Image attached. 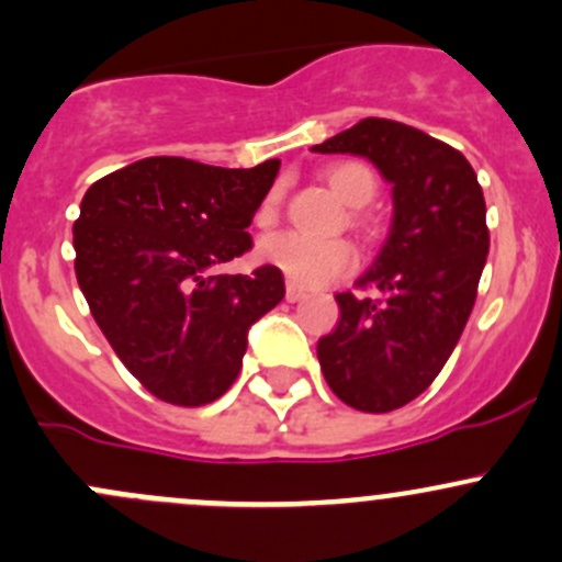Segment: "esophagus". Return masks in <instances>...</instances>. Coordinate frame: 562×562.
Instances as JSON below:
<instances>
[{
	"label": "esophagus",
	"instance_id": "esophagus-1",
	"mask_svg": "<svg viewBox=\"0 0 562 562\" xmlns=\"http://www.w3.org/2000/svg\"><path fill=\"white\" fill-rule=\"evenodd\" d=\"M285 299H288V302H302V299H307V291H304V288H299V285H293V282H288Z\"/></svg>",
	"mask_w": 562,
	"mask_h": 562
}]
</instances>
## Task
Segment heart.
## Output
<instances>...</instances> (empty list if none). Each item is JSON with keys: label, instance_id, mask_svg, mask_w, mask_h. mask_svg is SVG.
<instances>
[{"label": "heart", "instance_id": "1", "mask_svg": "<svg viewBox=\"0 0 562 562\" xmlns=\"http://www.w3.org/2000/svg\"><path fill=\"white\" fill-rule=\"evenodd\" d=\"M328 187L348 206H367L378 192V176L364 162H337L326 171ZM277 192H271L258 212V225L274 223ZM260 260L280 269L293 285L317 288L348 274L356 266V249L342 239H310L282 231L260 241Z\"/></svg>", "mask_w": 562, "mask_h": 562}]
</instances>
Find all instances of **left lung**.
Instances as JSON below:
<instances>
[{
  "label": "left lung",
  "instance_id": "8db88e82",
  "mask_svg": "<svg viewBox=\"0 0 562 562\" xmlns=\"http://www.w3.org/2000/svg\"><path fill=\"white\" fill-rule=\"evenodd\" d=\"M313 151L367 157L391 184L389 236L356 280L378 299L337 293L339 323L317 339V361L345 405L396 411L462 337L490 252L484 192L462 151L391 119H361Z\"/></svg>",
  "mask_w": 562,
  "mask_h": 562
}]
</instances>
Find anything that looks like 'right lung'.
I'll return each mask as SVG.
<instances>
[{"label":"right lung","instance_id":"obj_1","mask_svg":"<svg viewBox=\"0 0 562 562\" xmlns=\"http://www.w3.org/2000/svg\"><path fill=\"white\" fill-rule=\"evenodd\" d=\"M280 160L217 168L146 157L94 181L72 225L76 277L122 364L162 402L198 407L231 389L247 331L285 296L274 266L212 269L252 247L247 228Z\"/></svg>","mask_w":562,"mask_h":562}]
</instances>
